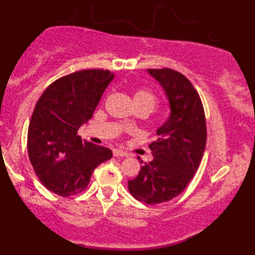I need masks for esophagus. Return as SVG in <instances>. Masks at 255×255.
<instances>
[{"label":"esophagus","instance_id":"1","mask_svg":"<svg viewBox=\"0 0 255 255\" xmlns=\"http://www.w3.org/2000/svg\"><path fill=\"white\" fill-rule=\"evenodd\" d=\"M113 153H114V156H117V158L118 156H128V153L121 151V149H114Z\"/></svg>","mask_w":255,"mask_h":255}]
</instances>
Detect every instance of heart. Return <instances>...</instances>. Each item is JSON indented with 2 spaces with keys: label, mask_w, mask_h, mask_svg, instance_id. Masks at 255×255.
Instances as JSON below:
<instances>
[{
  "label": "heart",
  "mask_w": 255,
  "mask_h": 255,
  "mask_svg": "<svg viewBox=\"0 0 255 255\" xmlns=\"http://www.w3.org/2000/svg\"><path fill=\"white\" fill-rule=\"evenodd\" d=\"M134 102H146L148 103L149 106L153 108L155 107V103H156V97L154 94H153L151 90L148 89H139L137 92L134 93Z\"/></svg>",
  "instance_id": "1"
}]
</instances>
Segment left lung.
<instances>
[{"instance_id":"1","label":"left lung","mask_w":255,"mask_h":255,"mask_svg":"<svg viewBox=\"0 0 255 255\" xmlns=\"http://www.w3.org/2000/svg\"><path fill=\"white\" fill-rule=\"evenodd\" d=\"M148 73L166 92L170 115L156 131L158 139L148 146L154 159L128 181V191L135 200L158 204L182 193L197 172L207 142V123L201 97L186 76L170 68H152Z\"/></svg>"}]
</instances>
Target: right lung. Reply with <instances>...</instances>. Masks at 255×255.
<instances>
[{"instance_id": "add662e5", "label": "right lung", "mask_w": 255, "mask_h": 255, "mask_svg": "<svg viewBox=\"0 0 255 255\" xmlns=\"http://www.w3.org/2000/svg\"><path fill=\"white\" fill-rule=\"evenodd\" d=\"M113 79L104 69L74 72L51 83L34 107L27 130L30 162L43 186L59 196L82 193L93 170L113 156L111 149L78 135Z\"/></svg>"}]
</instances>
